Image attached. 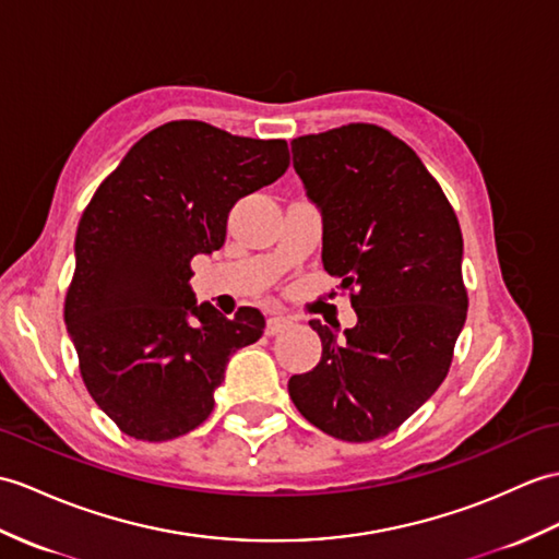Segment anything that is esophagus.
I'll use <instances>...</instances> for the list:
<instances>
[{"instance_id":"34e87169","label":"esophagus","mask_w":559,"mask_h":559,"mask_svg":"<svg viewBox=\"0 0 559 559\" xmlns=\"http://www.w3.org/2000/svg\"><path fill=\"white\" fill-rule=\"evenodd\" d=\"M293 326V321L288 317H269L266 319V335H278L283 331H288Z\"/></svg>"}]
</instances>
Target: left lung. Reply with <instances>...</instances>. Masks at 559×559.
Returning <instances> with one entry per match:
<instances>
[{
    "mask_svg": "<svg viewBox=\"0 0 559 559\" xmlns=\"http://www.w3.org/2000/svg\"><path fill=\"white\" fill-rule=\"evenodd\" d=\"M293 166L323 216V269L357 311L355 329L309 321L319 365L288 381L323 433L369 443L409 419L448 376L466 319L462 230L409 145L373 123L290 142Z\"/></svg>",
    "mask_w": 559,
    "mask_h": 559,
    "instance_id": "left-lung-1",
    "label": "left lung"
}]
</instances>
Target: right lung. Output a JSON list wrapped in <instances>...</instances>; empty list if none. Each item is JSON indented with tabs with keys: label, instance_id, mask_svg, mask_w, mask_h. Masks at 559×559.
<instances>
[{
	"label": "right lung",
	"instance_id": "obj_1",
	"mask_svg": "<svg viewBox=\"0 0 559 559\" xmlns=\"http://www.w3.org/2000/svg\"><path fill=\"white\" fill-rule=\"evenodd\" d=\"M290 164L285 140L171 121L128 150L85 206L63 321L83 383L138 440H171L214 409L228 357L264 333L248 307L226 319L190 288L194 254L226 240L228 212Z\"/></svg>",
	"mask_w": 559,
	"mask_h": 559
}]
</instances>
